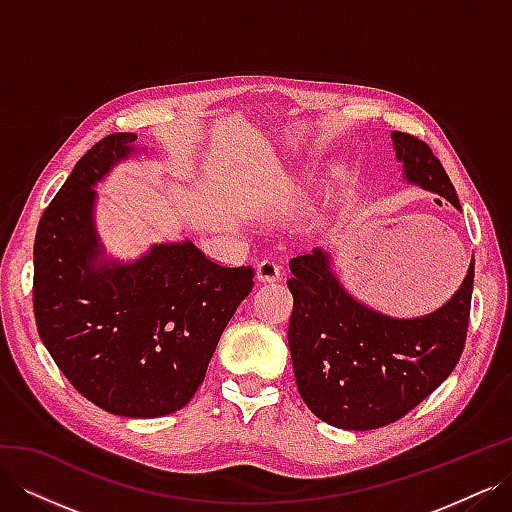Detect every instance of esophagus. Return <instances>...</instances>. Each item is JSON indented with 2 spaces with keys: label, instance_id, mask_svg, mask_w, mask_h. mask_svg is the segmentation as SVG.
<instances>
[{
  "label": "esophagus",
  "instance_id": "esophagus-1",
  "mask_svg": "<svg viewBox=\"0 0 512 512\" xmlns=\"http://www.w3.org/2000/svg\"><path fill=\"white\" fill-rule=\"evenodd\" d=\"M280 267L275 265L273 260H262V262H258V267H256V277L260 282H277L280 280Z\"/></svg>",
  "mask_w": 512,
  "mask_h": 512
}]
</instances>
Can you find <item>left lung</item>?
Listing matches in <instances>:
<instances>
[{
    "mask_svg": "<svg viewBox=\"0 0 512 512\" xmlns=\"http://www.w3.org/2000/svg\"><path fill=\"white\" fill-rule=\"evenodd\" d=\"M406 179L461 209L444 166L421 138L393 132ZM294 307L288 327L297 389L320 421L367 431L391 425L451 376L466 346L474 262L453 299L423 318L374 312L342 288L329 254L290 260Z\"/></svg>",
    "mask_w": 512,
    "mask_h": 512,
    "instance_id": "8db88e82",
    "label": "left lung"
}]
</instances>
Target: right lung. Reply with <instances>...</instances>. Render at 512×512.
Masks as SVG:
<instances>
[{"label": "right lung", "mask_w": 512, "mask_h": 512, "mask_svg": "<svg viewBox=\"0 0 512 512\" xmlns=\"http://www.w3.org/2000/svg\"><path fill=\"white\" fill-rule=\"evenodd\" d=\"M108 134L76 162L34 241V316L42 344L91 404L130 418L181 410L239 303L252 267H224L192 241L153 245L130 265L98 262L94 185L132 153Z\"/></svg>", "instance_id": "add662e5"}]
</instances>
